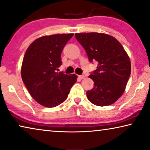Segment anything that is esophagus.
I'll list each match as a JSON object with an SVG mask.
<instances>
[{
    "instance_id": "1",
    "label": "esophagus",
    "mask_w": 150,
    "mask_h": 150,
    "mask_svg": "<svg viewBox=\"0 0 150 150\" xmlns=\"http://www.w3.org/2000/svg\"><path fill=\"white\" fill-rule=\"evenodd\" d=\"M78 77H79L80 79H83V78L85 77V76H84L83 75H79V76H78Z\"/></svg>"
}]
</instances>
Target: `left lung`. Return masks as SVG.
Instances as JSON below:
<instances>
[{
    "mask_svg": "<svg viewBox=\"0 0 150 150\" xmlns=\"http://www.w3.org/2000/svg\"><path fill=\"white\" fill-rule=\"evenodd\" d=\"M90 62H98L89 77L94 87L86 92L90 102L97 106L114 103L123 94L131 72V64L123 46L112 36L105 33H75Z\"/></svg>",
    "mask_w": 150,
    "mask_h": 150,
    "instance_id": "left-lung-1",
    "label": "left lung"
}]
</instances>
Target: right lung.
<instances>
[{"mask_svg":"<svg viewBox=\"0 0 150 150\" xmlns=\"http://www.w3.org/2000/svg\"><path fill=\"white\" fill-rule=\"evenodd\" d=\"M73 35L43 36L26 50L21 68L22 79L31 96L42 106L51 108L64 102L77 81L75 74L56 72L62 64L63 48Z\"/></svg>","mask_w":150,"mask_h":150,"instance_id":"add662e5","label":"right lung"}]
</instances>
